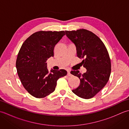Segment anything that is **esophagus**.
I'll list each match as a JSON object with an SVG mask.
<instances>
[{"label": "esophagus", "mask_w": 129, "mask_h": 129, "mask_svg": "<svg viewBox=\"0 0 129 129\" xmlns=\"http://www.w3.org/2000/svg\"><path fill=\"white\" fill-rule=\"evenodd\" d=\"M68 74V76H72V74L70 73V72L69 70H68V74Z\"/></svg>", "instance_id": "esophagus-1"}]
</instances>
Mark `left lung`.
Wrapping results in <instances>:
<instances>
[{
  "label": "left lung",
  "instance_id": "1",
  "mask_svg": "<svg viewBox=\"0 0 129 129\" xmlns=\"http://www.w3.org/2000/svg\"><path fill=\"white\" fill-rule=\"evenodd\" d=\"M65 33L75 44L77 56L83 59L81 63L86 69L83 74L78 70L70 72L80 80L79 86L72 91L79 97L89 99L105 86L110 78L111 60L108 50L102 40L88 30L80 29Z\"/></svg>",
  "mask_w": 129,
  "mask_h": 129
}]
</instances>
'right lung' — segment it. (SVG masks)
Segmentation results:
<instances>
[{
	"label": "right lung",
	"instance_id": "right-lung-1",
	"mask_svg": "<svg viewBox=\"0 0 129 129\" xmlns=\"http://www.w3.org/2000/svg\"><path fill=\"white\" fill-rule=\"evenodd\" d=\"M65 35L64 31H39L31 35L21 45L16 61L18 76L24 88L37 98L54 92L57 80L67 75L64 69L49 73L46 60L54 56V49Z\"/></svg>",
	"mask_w": 129,
	"mask_h": 129
}]
</instances>
